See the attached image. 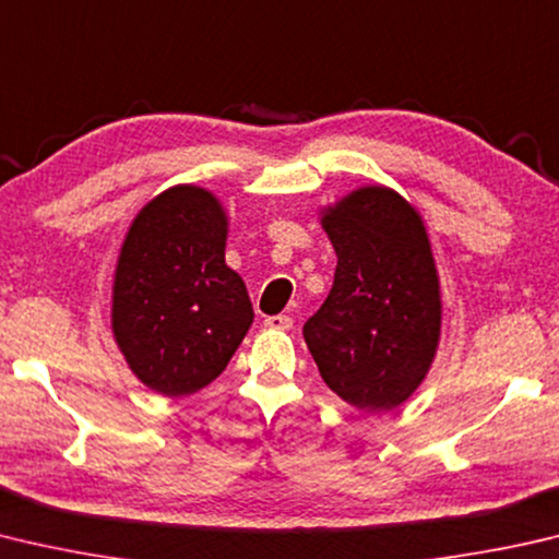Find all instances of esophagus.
<instances>
[{
    "label": "esophagus",
    "instance_id": "obj_1",
    "mask_svg": "<svg viewBox=\"0 0 559 559\" xmlns=\"http://www.w3.org/2000/svg\"><path fill=\"white\" fill-rule=\"evenodd\" d=\"M263 324H266L269 330H290L293 318H288V314H273V318L263 320Z\"/></svg>",
    "mask_w": 559,
    "mask_h": 559
}]
</instances>
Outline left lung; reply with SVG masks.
Segmentation results:
<instances>
[{"mask_svg": "<svg viewBox=\"0 0 559 559\" xmlns=\"http://www.w3.org/2000/svg\"><path fill=\"white\" fill-rule=\"evenodd\" d=\"M337 253L328 300L302 328L322 381L383 413L411 399L440 342L442 300L428 231L399 192L369 186L322 210Z\"/></svg>", "mask_w": 559, "mask_h": 559, "instance_id": "obj_1", "label": "left lung"}]
</instances>
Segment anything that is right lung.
I'll use <instances>...</instances> for the list:
<instances>
[{
  "label": "right lung",
  "mask_w": 559,
  "mask_h": 559,
  "mask_svg": "<svg viewBox=\"0 0 559 559\" xmlns=\"http://www.w3.org/2000/svg\"><path fill=\"white\" fill-rule=\"evenodd\" d=\"M227 225L210 190L176 186L141 207L121 245L111 332L136 379L168 399L215 381L253 322L225 263Z\"/></svg>",
  "instance_id": "1"
}]
</instances>
